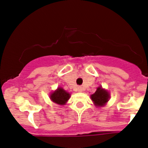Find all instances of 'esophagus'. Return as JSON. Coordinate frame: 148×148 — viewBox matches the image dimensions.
I'll list each match as a JSON object with an SVG mask.
<instances>
[{
    "mask_svg": "<svg viewBox=\"0 0 148 148\" xmlns=\"http://www.w3.org/2000/svg\"><path fill=\"white\" fill-rule=\"evenodd\" d=\"M77 89H78V91H79V92H82L83 91V88L81 87V86H79Z\"/></svg>",
    "mask_w": 148,
    "mask_h": 148,
    "instance_id": "obj_1",
    "label": "esophagus"
}]
</instances>
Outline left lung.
<instances>
[{
	"mask_svg": "<svg viewBox=\"0 0 148 148\" xmlns=\"http://www.w3.org/2000/svg\"><path fill=\"white\" fill-rule=\"evenodd\" d=\"M108 99L109 94L101 87L98 88L95 92L91 95V99L97 106H102L105 105V103L108 101Z\"/></svg>",
	"mask_w": 148,
	"mask_h": 148,
	"instance_id": "obj_1",
	"label": "left lung"
}]
</instances>
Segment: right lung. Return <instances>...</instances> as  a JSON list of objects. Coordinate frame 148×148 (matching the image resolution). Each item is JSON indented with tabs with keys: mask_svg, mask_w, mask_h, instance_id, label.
Returning a JSON list of instances; mask_svg holds the SVG:
<instances>
[{
	"mask_svg": "<svg viewBox=\"0 0 148 148\" xmlns=\"http://www.w3.org/2000/svg\"><path fill=\"white\" fill-rule=\"evenodd\" d=\"M69 94L61 88H58L51 95V99L58 104L64 105L69 99Z\"/></svg>",
	"mask_w": 148,
	"mask_h": 148,
	"instance_id": "add662e5",
	"label": "right lung"
}]
</instances>
